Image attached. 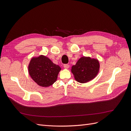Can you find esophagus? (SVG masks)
<instances>
[{
	"label": "esophagus",
	"mask_w": 131,
	"mask_h": 131,
	"mask_svg": "<svg viewBox=\"0 0 131 131\" xmlns=\"http://www.w3.org/2000/svg\"><path fill=\"white\" fill-rule=\"evenodd\" d=\"M64 68L65 69H68L69 68V65H68V64H64Z\"/></svg>",
	"instance_id": "34e87169"
}]
</instances>
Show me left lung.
Wrapping results in <instances>:
<instances>
[{"label": "left lung", "mask_w": 131, "mask_h": 131, "mask_svg": "<svg viewBox=\"0 0 131 131\" xmlns=\"http://www.w3.org/2000/svg\"><path fill=\"white\" fill-rule=\"evenodd\" d=\"M100 62L97 59L83 56L76 64L72 67L71 72L75 80L80 83H86L96 77L100 71Z\"/></svg>", "instance_id": "obj_1"}]
</instances>
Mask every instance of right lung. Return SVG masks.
<instances>
[{
  "mask_svg": "<svg viewBox=\"0 0 131 131\" xmlns=\"http://www.w3.org/2000/svg\"><path fill=\"white\" fill-rule=\"evenodd\" d=\"M61 70L60 67L43 55L33 57L28 65V72L31 79L38 85L45 88L56 82Z\"/></svg>",
  "mask_w": 131,
  "mask_h": 131,
  "instance_id": "right-lung-1",
  "label": "right lung"
}]
</instances>
